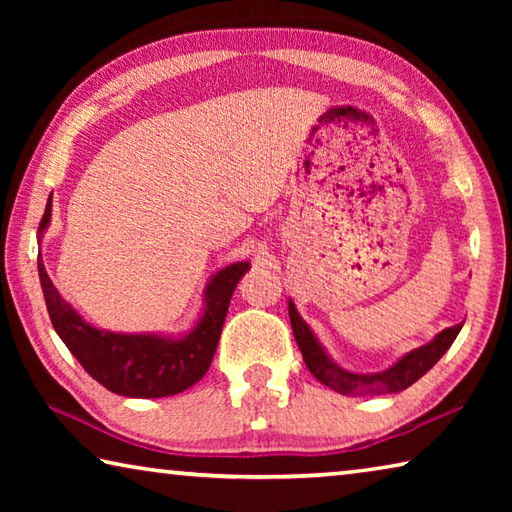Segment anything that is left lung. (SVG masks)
Returning <instances> with one entry per match:
<instances>
[{"label": "left lung", "mask_w": 512, "mask_h": 512, "mask_svg": "<svg viewBox=\"0 0 512 512\" xmlns=\"http://www.w3.org/2000/svg\"><path fill=\"white\" fill-rule=\"evenodd\" d=\"M289 318H291L293 336H296L302 359H305L311 375H314L320 384L332 388V391L341 395H352V397L388 395V393H400L404 388H409L424 375V372H429L433 366H436L438 359L452 348L454 339L463 327V325H454V327L443 329V332L433 336L427 345H420V348L406 352L404 357L397 359L391 368L381 372H352V370L341 368L339 363L329 357L327 350L316 339V334L311 332V327L298 314L293 300H289Z\"/></svg>", "instance_id": "1"}]
</instances>
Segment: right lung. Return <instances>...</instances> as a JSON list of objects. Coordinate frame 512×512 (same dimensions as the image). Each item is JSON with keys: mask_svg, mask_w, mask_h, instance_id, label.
<instances>
[{"mask_svg": "<svg viewBox=\"0 0 512 512\" xmlns=\"http://www.w3.org/2000/svg\"><path fill=\"white\" fill-rule=\"evenodd\" d=\"M51 223V196L42 214L38 241ZM248 262H235L214 273L203 291V314L183 336L121 334L85 323L67 300L60 298L47 268L38 257V275L47 311L56 334L79 359L92 379L124 397H167L187 391L201 379L214 359L228 314L230 298L248 271Z\"/></svg>", "mask_w": 512, "mask_h": 512, "instance_id": "1", "label": "right lung"}]
</instances>
